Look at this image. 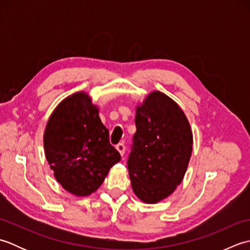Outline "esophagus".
I'll list each match as a JSON object with an SVG mask.
<instances>
[{
  "label": "esophagus",
  "instance_id": "obj_1",
  "mask_svg": "<svg viewBox=\"0 0 250 250\" xmlns=\"http://www.w3.org/2000/svg\"><path fill=\"white\" fill-rule=\"evenodd\" d=\"M116 149L119 151V153L121 156H124L125 155V144H122V143H120V144H118L116 146Z\"/></svg>",
  "mask_w": 250,
  "mask_h": 250
}]
</instances>
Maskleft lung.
I'll use <instances>...</instances> for the list:
<instances>
[{"label":"left lung","instance_id":"8db88e82","mask_svg":"<svg viewBox=\"0 0 250 250\" xmlns=\"http://www.w3.org/2000/svg\"><path fill=\"white\" fill-rule=\"evenodd\" d=\"M135 125L128 158L131 186L140 200L157 203L182 183L192 152V132L182 108L160 91L136 106Z\"/></svg>","mask_w":250,"mask_h":250}]
</instances>
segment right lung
I'll return each instance as SVG.
<instances>
[{"instance_id":"obj_1","label":"right lung","mask_w":250,"mask_h":250,"mask_svg":"<svg viewBox=\"0 0 250 250\" xmlns=\"http://www.w3.org/2000/svg\"><path fill=\"white\" fill-rule=\"evenodd\" d=\"M45 155L63 188L87 196L103 184L120 153L109 143L99 108L84 92L64 99L52 111L44 133Z\"/></svg>"}]
</instances>
